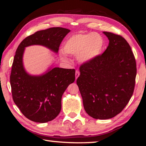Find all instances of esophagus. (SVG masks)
<instances>
[{
	"mask_svg": "<svg viewBox=\"0 0 146 146\" xmlns=\"http://www.w3.org/2000/svg\"><path fill=\"white\" fill-rule=\"evenodd\" d=\"M80 74V72L79 70H76V73H75V76H76V80H77L78 78L79 77V76Z\"/></svg>",
	"mask_w": 146,
	"mask_h": 146,
	"instance_id": "34e87169",
	"label": "esophagus"
}]
</instances>
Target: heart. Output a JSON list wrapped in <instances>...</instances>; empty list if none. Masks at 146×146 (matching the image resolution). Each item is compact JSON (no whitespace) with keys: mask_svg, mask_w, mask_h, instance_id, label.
Here are the masks:
<instances>
[{"mask_svg":"<svg viewBox=\"0 0 146 146\" xmlns=\"http://www.w3.org/2000/svg\"><path fill=\"white\" fill-rule=\"evenodd\" d=\"M104 40L98 33H78L72 35L64 45L65 53L73 56L78 55V59L81 63H88L98 57L103 51ZM62 59L67 60L64 53Z\"/></svg>","mask_w":146,"mask_h":146,"instance_id":"heart-1","label":"heart"}]
</instances>
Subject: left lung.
I'll return each instance as SVG.
<instances>
[{"mask_svg":"<svg viewBox=\"0 0 146 146\" xmlns=\"http://www.w3.org/2000/svg\"><path fill=\"white\" fill-rule=\"evenodd\" d=\"M109 40L102 54L80 67L76 83L84 109L90 116L106 120L121 113L133 94L137 64L124 38L109 32Z\"/></svg>","mask_w":146,"mask_h":146,"instance_id":"left-lung-1","label":"left lung"}]
</instances>
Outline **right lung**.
I'll list each match as a JSON object with an SVG mask.
<instances>
[{
  "label": "right lung",
  "instance_id": "obj_1",
  "mask_svg": "<svg viewBox=\"0 0 146 146\" xmlns=\"http://www.w3.org/2000/svg\"><path fill=\"white\" fill-rule=\"evenodd\" d=\"M69 32L70 30L61 27L37 31L26 37L16 50L10 74L12 98L23 115L35 122H48L59 114L62 96L74 82L75 70L55 67L42 76H30L23 67L25 48L39 44L57 53Z\"/></svg>",
  "mask_w": 146,
  "mask_h": 146
}]
</instances>
